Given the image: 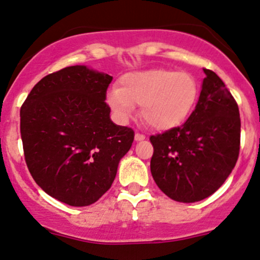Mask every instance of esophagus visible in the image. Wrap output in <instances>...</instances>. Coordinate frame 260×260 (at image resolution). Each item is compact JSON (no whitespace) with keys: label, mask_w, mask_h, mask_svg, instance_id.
Instances as JSON below:
<instances>
[{"label":"esophagus","mask_w":260,"mask_h":260,"mask_svg":"<svg viewBox=\"0 0 260 260\" xmlns=\"http://www.w3.org/2000/svg\"><path fill=\"white\" fill-rule=\"evenodd\" d=\"M145 139H146V136L142 135V134H139V133L135 134V141H136V142L143 141V140H145Z\"/></svg>","instance_id":"1"}]
</instances>
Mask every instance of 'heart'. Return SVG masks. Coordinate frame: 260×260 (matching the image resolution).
I'll use <instances>...</instances> for the list:
<instances>
[{"label":"heart","instance_id":"1","mask_svg":"<svg viewBox=\"0 0 260 260\" xmlns=\"http://www.w3.org/2000/svg\"><path fill=\"white\" fill-rule=\"evenodd\" d=\"M112 86L106 102L120 121H125L141 105L143 120L155 130H172L184 124L196 107L200 86L184 72L148 69L126 73Z\"/></svg>","mask_w":260,"mask_h":260}]
</instances>
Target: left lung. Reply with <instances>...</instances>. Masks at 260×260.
<instances>
[{"mask_svg":"<svg viewBox=\"0 0 260 260\" xmlns=\"http://www.w3.org/2000/svg\"><path fill=\"white\" fill-rule=\"evenodd\" d=\"M197 106L184 125L151 136V173L168 197L193 203L224 184L240 153L239 106L222 80L203 69Z\"/></svg>","mask_w":260,"mask_h":260,"instance_id":"left-lung-1","label":"left lung"}]
</instances>
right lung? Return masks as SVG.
Here are the masks:
<instances>
[{"label": "right lung", "instance_id": "add662e5", "mask_svg": "<svg viewBox=\"0 0 260 260\" xmlns=\"http://www.w3.org/2000/svg\"><path fill=\"white\" fill-rule=\"evenodd\" d=\"M112 76L73 66L42 78L20 108L27 169L46 193L90 206L111 188L134 131L111 120L105 102Z\"/></svg>", "mask_w": 260, "mask_h": 260}]
</instances>
